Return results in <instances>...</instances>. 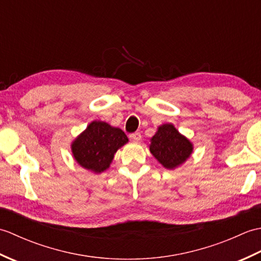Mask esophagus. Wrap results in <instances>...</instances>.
Returning <instances> with one entry per match:
<instances>
[{"instance_id": "esophagus-1", "label": "esophagus", "mask_w": 261, "mask_h": 261, "mask_svg": "<svg viewBox=\"0 0 261 261\" xmlns=\"http://www.w3.org/2000/svg\"><path fill=\"white\" fill-rule=\"evenodd\" d=\"M129 138L132 141H139L141 139V135H140V132H135V134L129 135Z\"/></svg>"}]
</instances>
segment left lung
<instances>
[{
  "label": "left lung",
  "mask_w": 261,
  "mask_h": 261,
  "mask_svg": "<svg viewBox=\"0 0 261 261\" xmlns=\"http://www.w3.org/2000/svg\"><path fill=\"white\" fill-rule=\"evenodd\" d=\"M149 149L165 168L173 169L191 156L193 146L173 124H164L151 138Z\"/></svg>",
  "instance_id": "8db88e82"
}]
</instances>
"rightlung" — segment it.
Segmentation results:
<instances>
[{
    "mask_svg": "<svg viewBox=\"0 0 261 261\" xmlns=\"http://www.w3.org/2000/svg\"><path fill=\"white\" fill-rule=\"evenodd\" d=\"M127 142L119 127L102 121H94L71 145L76 162L88 170L101 173L109 168L114 153Z\"/></svg>",
    "mask_w": 261,
    "mask_h": 261,
    "instance_id": "right-lung-1",
    "label": "right lung"
}]
</instances>
